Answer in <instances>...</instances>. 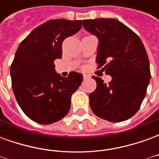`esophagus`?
Instances as JSON below:
<instances>
[{
  "label": "esophagus",
  "instance_id": "obj_1",
  "mask_svg": "<svg viewBox=\"0 0 159 159\" xmlns=\"http://www.w3.org/2000/svg\"><path fill=\"white\" fill-rule=\"evenodd\" d=\"M89 77V76H88V75H86V74H84V75H83V79H84V80L88 79Z\"/></svg>",
  "mask_w": 159,
  "mask_h": 159
}]
</instances>
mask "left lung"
Returning a JSON list of instances; mask_svg holds the SVG:
<instances>
[{
	"mask_svg": "<svg viewBox=\"0 0 159 159\" xmlns=\"http://www.w3.org/2000/svg\"><path fill=\"white\" fill-rule=\"evenodd\" d=\"M84 29L99 39L96 62L112 79L100 77L89 93V104L97 117L119 123L140 109L151 78L150 64L143 43L132 30L114 19L83 20Z\"/></svg>",
	"mask_w": 159,
	"mask_h": 159,
	"instance_id": "obj_1",
	"label": "left lung"
}]
</instances>
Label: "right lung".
<instances>
[{"label":"right lung","mask_w":159,"mask_h":159,"mask_svg":"<svg viewBox=\"0 0 159 159\" xmlns=\"http://www.w3.org/2000/svg\"><path fill=\"white\" fill-rule=\"evenodd\" d=\"M81 27L82 20H48L33 30L17 49L10 69L12 90L20 108L36 123H55L69 111L70 97L83 75L71 71L62 77L53 62L62 57L63 41Z\"/></svg>","instance_id":"1"}]
</instances>
